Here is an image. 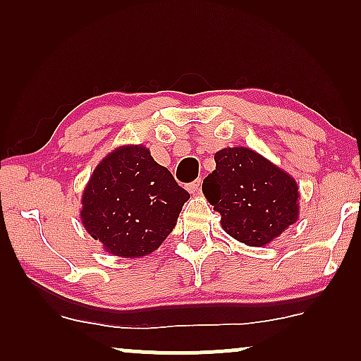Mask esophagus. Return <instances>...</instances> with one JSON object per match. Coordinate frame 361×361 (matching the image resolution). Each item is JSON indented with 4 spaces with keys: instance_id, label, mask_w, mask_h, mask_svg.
Returning <instances> with one entry per match:
<instances>
[{
    "instance_id": "esophagus-1",
    "label": "esophagus",
    "mask_w": 361,
    "mask_h": 361,
    "mask_svg": "<svg viewBox=\"0 0 361 361\" xmlns=\"http://www.w3.org/2000/svg\"><path fill=\"white\" fill-rule=\"evenodd\" d=\"M200 185H202V180L197 179V180H194V182H190V184H187L185 189L189 190L190 194H195V192L200 190Z\"/></svg>"
}]
</instances>
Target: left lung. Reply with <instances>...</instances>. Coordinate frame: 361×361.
Masks as SVG:
<instances>
[{"label":"left lung","instance_id":"1","mask_svg":"<svg viewBox=\"0 0 361 361\" xmlns=\"http://www.w3.org/2000/svg\"><path fill=\"white\" fill-rule=\"evenodd\" d=\"M202 192L221 215V228L241 243L264 246L298 220V184L248 147H225Z\"/></svg>","mask_w":361,"mask_h":361}]
</instances>
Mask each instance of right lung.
<instances>
[{"label": "right lung", "instance_id": "obj_1", "mask_svg": "<svg viewBox=\"0 0 361 361\" xmlns=\"http://www.w3.org/2000/svg\"><path fill=\"white\" fill-rule=\"evenodd\" d=\"M189 197L149 149L121 146L93 171L80 219L108 253L140 258L159 248Z\"/></svg>", "mask_w": 361, "mask_h": 361}]
</instances>
